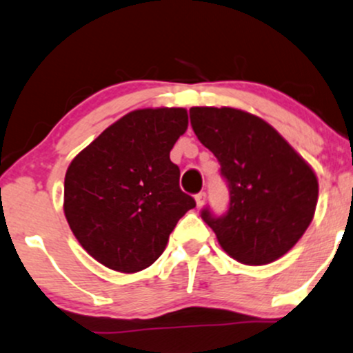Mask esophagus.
<instances>
[{
  "instance_id": "esophagus-1",
  "label": "esophagus",
  "mask_w": 353,
  "mask_h": 353,
  "mask_svg": "<svg viewBox=\"0 0 353 353\" xmlns=\"http://www.w3.org/2000/svg\"><path fill=\"white\" fill-rule=\"evenodd\" d=\"M196 204L197 208H203L204 204H206V192H199V194H196Z\"/></svg>"
}]
</instances>
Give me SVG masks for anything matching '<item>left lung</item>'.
Segmentation results:
<instances>
[{"label":"left lung","instance_id":"obj_1","mask_svg":"<svg viewBox=\"0 0 353 353\" xmlns=\"http://www.w3.org/2000/svg\"><path fill=\"white\" fill-rule=\"evenodd\" d=\"M191 125L221 164L230 188L223 216H201L221 248L243 265L276 261L303 236L315 214L319 181L268 122L231 107H192Z\"/></svg>","mask_w":353,"mask_h":353}]
</instances>
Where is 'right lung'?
<instances>
[{"mask_svg":"<svg viewBox=\"0 0 353 353\" xmlns=\"http://www.w3.org/2000/svg\"><path fill=\"white\" fill-rule=\"evenodd\" d=\"M188 110L141 108L107 127L65 174L63 211L82 248L107 268L137 273L161 256L169 234L196 206L179 188L170 149Z\"/></svg>","mask_w":353,"mask_h":353,"instance_id":"right-lung-1","label":"right lung"}]
</instances>
